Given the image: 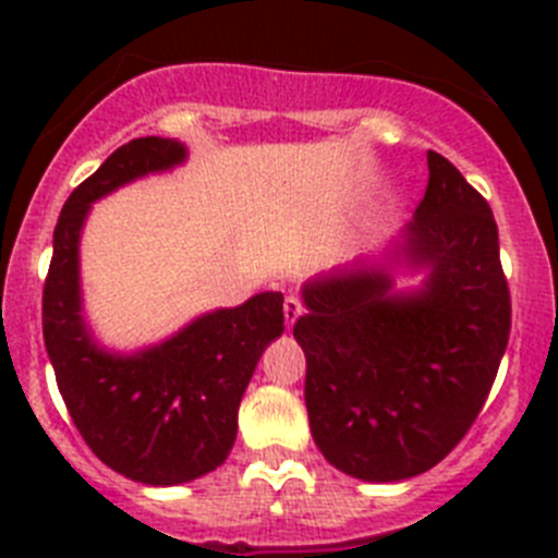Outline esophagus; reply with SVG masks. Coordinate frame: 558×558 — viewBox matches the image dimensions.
Instances as JSON below:
<instances>
[{
  "mask_svg": "<svg viewBox=\"0 0 558 558\" xmlns=\"http://www.w3.org/2000/svg\"><path fill=\"white\" fill-rule=\"evenodd\" d=\"M302 299H299V295H288V299H284V324H288V329H293V324L302 318Z\"/></svg>",
  "mask_w": 558,
  "mask_h": 558,
  "instance_id": "1",
  "label": "esophagus"
}]
</instances>
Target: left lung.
<instances>
[{
  "instance_id": "8db88e82",
  "label": "left lung",
  "mask_w": 558,
  "mask_h": 558,
  "mask_svg": "<svg viewBox=\"0 0 558 558\" xmlns=\"http://www.w3.org/2000/svg\"><path fill=\"white\" fill-rule=\"evenodd\" d=\"M413 220L379 263L315 276L293 338L307 357L304 402L335 470L393 483L433 470L489 397L511 332L489 204L436 150ZM427 269L392 290V268Z\"/></svg>"
}]
</instances>
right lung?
<instances>
[{
	"instance_id": "add662e5",
	"label": "right lung",
	"mask_w": 558,
	"mask_h": 558,
	"mask_svg": "<svg viewBox=\"0 0 558 558\" xmlns=\"http://www.w3.org/2000/svg\"><path fill=\"white\" fill-rule=\"evenodd\" d=\"M186 161L175 140L142 136L113 150L63 204L44 282V347L88 450L113 472L179 486L218 470L234 447L236 411L256 363L284 332L282 293L211 310L156 347L108 352L83 318L81 231L92 204Z\"/></svg>"
}]
</instances>
